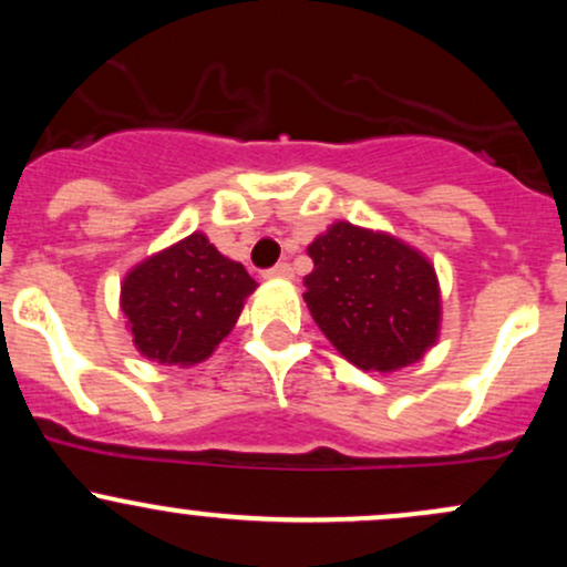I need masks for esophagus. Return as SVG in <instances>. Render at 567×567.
Instances as JSON below:
<instances>
[{
	"label": "esophagus",
	"instance_id": "1",
	"mask_svg": "<svg viewBox=\"0 0 567 567\" xmlns=\"http://www.w3.org/2000/svg\"><path fill=\"white\" fill-rule=\"evenodd\" d=\"M264 277H269V279H290L292 277V266L282 261V264L271 266V269H266Z\"/></svg>",
	"mask_w": 567,
	"mask_h": 567
}]
</instances>
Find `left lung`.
<instances>
[{
	"label": "left lung",
	"mask_w": 567,
	"mask_h": 567,
	"mask_svg": "<svg viewBox=\"0 0 567 567\" xmlns=\"http://www.w3.org/2000/svg\"><path fill=\"white\" fill-rule=\"evenodd\" d=\"M303 301L330 343L362 370L405 368L440 333V285L419 250L338 220L309 245Z\"/></svg>",
	"instance_id": "obj_1"
}]
</instances>
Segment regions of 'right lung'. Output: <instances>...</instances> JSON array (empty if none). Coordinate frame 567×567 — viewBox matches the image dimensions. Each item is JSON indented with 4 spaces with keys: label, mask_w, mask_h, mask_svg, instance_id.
<instances>
[{
    "label": "right lung",
    "mask_w": 567,
    "mask_h": 567,
    "mask_svg": "<svg viewBox=\"0 0 567 567\" xmlns=\"http://www.w3.org/2000/svg\"><path fill=\"white\" fill-rule=\"evenodd\" d=\"M256 279L192 234L135 266L122 282L133 343L162 365H194L231 333Z\"/></svg>",
    "instance_id": "obj_1"
}]
</instances>
